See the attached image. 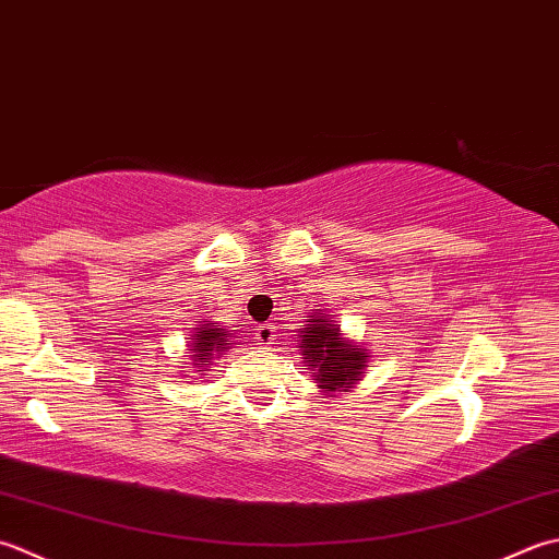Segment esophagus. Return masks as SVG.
Returning a JSON list of instances; mask_svg holds the SVG:
<instances>
[{"instance_id": "34e87169", "label": "esophagus", "mask_w": 559, "mask_h": 559, "mask_svg": "<svg viewBox=\"0 0 559 559\" xmlns=\"http://www.w3.org/2000/svg\"><path fill=\"white\" fill-rule=\"evenodd\" d=\"M275 325L272 323H260L258 328H255V343L260 345V347H270L272 343H275Z\"/></svg>"}]
</instances>
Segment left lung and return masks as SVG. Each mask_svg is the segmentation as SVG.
<instances>
[{"mask_svg":"<svg viewBox=\"0 0 559 559\" xmlns=\"http://www.w3.org/2000/svg\"><path fill=\"white\" fill-rule=\"evenodd\" d=\"M306 323L309 328L301 330V359L316 371V381L328 391L349 389L359 381L361 369L367 367V352L347 345L340 328L325 316H311Z\"/></svg>","mask_w":559,"mask_h":559,"instance_id":"obj_1","label":"left lung"}]
</instances>
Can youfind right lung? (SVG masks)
Returning <instances> with one entry per match:
<instances>
[{"mask_svg": "<svg viewBox=\"0 0 559 559\" xmlns=\"http://www.w3.org/2000/svg\"><path fill=\"white\" fill-rule=\"evenodd\" d=\"M195 337H192V343H195V355H192V361H207L214 355H222L226 349V345H231V330H224V328H214L210 321H200V328H195Z\"/></svg>", "mask_w": 559, "mask_h": 559, "instance_id": "1", "label": "right lung"}]
</instances>
